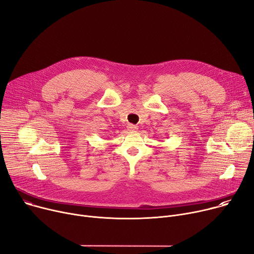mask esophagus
<instances>
[{
    "label": "esophagus",
    "instance_id": "esophagus-1",
    "mask_svg": "<svg viewBox=\"0 0 254 254\" xmlns=\"http://www.w3.org/2000/svg\"><path fill=\"white\" fill-rule=\"evenodd\" d=\"M137 127L136 126H133V125H128L127 126V130H129V131H136L137 130Z\"/></svg>",
    "mask_w": 254,
    "mask_h": 254
}]
</instances>
